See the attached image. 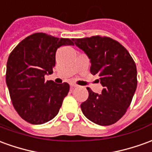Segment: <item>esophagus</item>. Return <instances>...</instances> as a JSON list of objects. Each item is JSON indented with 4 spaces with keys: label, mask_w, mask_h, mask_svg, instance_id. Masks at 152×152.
Here are the masks:
<instances>
[{
    "label": "esophagus",
    "mask_w": 152,
    "mask_h": 152,
    "mask_svg": "<svg viewBox=\"0 0 152 152\" xmlns=\"http://www.w3.org/2000/svg\"><path fill=\"white\" fill-rule=\"evenodd\" d=\"M70 86L72 88H77L78 87V85L76 84V83H70Z\"/></svg>",
    "instance_id": "esophagus-1"
}]
</instances>
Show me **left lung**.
Returning a JSON list of instances; mask_svg holds the SVG:
<instances>
[{
	"mask_svg": "<svg viewBox=\"0 0 152 152\" xmlns=\"http://www.w3.org/2000/svg\"><path fill=\"white\" fill-rule=\"evenodd\" d=\"M91 60V74H97L102 94L88 88V98L81 110L91 122L110 125L123 117L131 104L137 84V67L129 52L109 37L92 36L73 39Z\"/></svg>",
	"mask_w": 152,
	"mask_h": 152,
	"instance_id": "8db88e82",
	"label": "left lung"
}]
</instances>
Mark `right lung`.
I'll list each match as a JSON object with an SVG mask.
<instances>
[{"instance_id":"1","label":"right lung","mask_w":152,"mask_h":152,"mask_svg":"<svg viewBox=\"0 0 152 152\" xmlns=\"http://www.w3.org/2000/svg\"><path fill=\"white\" fill-rule=\"evenodd\" d=\"M68 45H74L73 41L36 33L21 41L10 54L5 81L14 108L27 122L42 124L59 112L69 85L46 82L45 75L53 73L57 49Z\"/></svg>"}]
</instances>
